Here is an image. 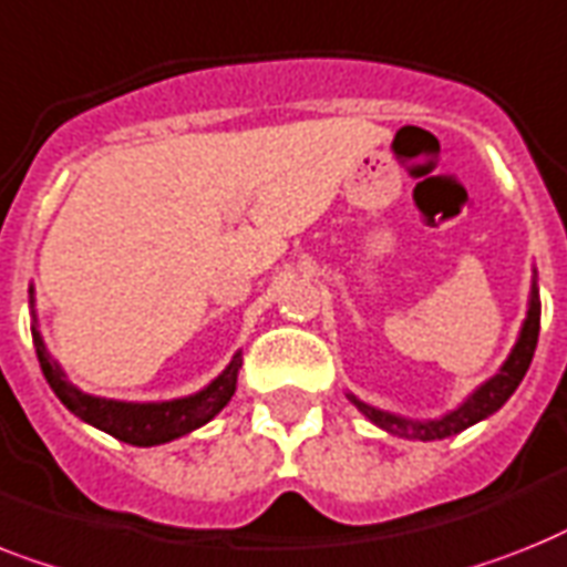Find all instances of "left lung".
I'll use <instances>...</instances> for the list:
<instances>
[{"mask_svg": "<svg viewBox=\"0 0 567 567\" xmlns=\"http://www.w3.org/2000/svg\"><path fill=\"white\" fill-rule=\"evenodd\" d=\"M538 320H542V299H538V276L536 268H533L527 315H524V323L522 329H518L515 347L509 349L507 361L501 363L495 375H489L483 384H477L454 411H445L443 416L434 419H413L393 411H381L375 404L361 402L355 393H347L349 402L355 404L358 411L370 419L372 425H379L381 431H388V434L393 436H402V440H422V443H431V440H445V436L460 434V431H466V427L477 425V422L489 419L495 411H501V408L507 404L509 395L515 393V388L522 384V379L527 375V370H530L533 352H536Z\"/></svg>", "mask_w": 567, "mask_h": 567, "instance_id": "left-lung-1", "label": "left lung"}]
</instances>
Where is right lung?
Instances as JSON below:
<instances>
[{
    "label": "right lung",
    "instance_id": "add662e5",
    "mask_svg": "<svg viewBox=\"0 0 567 567\" xmlns=\"http://www.w3.org/2000/svg\"><path fill=\"white\" fill-rule=\"evenodd\" d=\"M29 308L37 361H40V370H43L49 388L54 390V395L63 402V408L69 413H75L81 422L99 427L104 434L116 436L122 443L140 445V449L172 443V440H179V436L192 434L200 425L212 422V419L227 408L229 399L236 395L238 370H241V349L197 393L165 399V402H124V399H104V395L84 393V390L75 388L69 381L63 367L45 349L43 331H40V323H37L34 285H29Z\"/></svg>",
    "mask_w": 567,
    "mask_h": 567
}]
</instances>
